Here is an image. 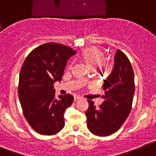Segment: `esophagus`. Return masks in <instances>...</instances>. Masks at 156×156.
<instances>
[{
  "mask_svg": "<svg viewBox=\"0 0 156 156\" xmlns=\"http://www.w3.org/2000/svg\"><path fill=\"white\" fill-rule=\"evenodd\" d=\"M82 99V97H81V96H80V95H76V96L75 97V101H78V100H79V99Z\"/></svg>",
  "mask_w": 156,
  "mask_h": 156,
  "instance_id": "34e87169",
  "label": "esophagus"
}]
</instances>
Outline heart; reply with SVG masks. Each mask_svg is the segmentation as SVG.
<instances>
[{"instance_id":"b5f03b06","label":"heart","mask_w":156,"mask_h":156,"mask_svg":"<svg viewBox=\"0 0 156 156\" xmlns=\"http://www.w3.org/2000/svg\"><path fill=\"white\" fill-rule=\"evenodd\" d=\"M81 57L90 68H95L98 67L102 71L107 68V63L102 61L104 55L99 49L95 47L85 49L81 53Z\"/></svg>"}]
</instances>
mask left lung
Returning a JSON list of instances; mask_svg holds the SVG:
<instances>
[{"instance_id":"left-lung-1","label":"left lung","mask_w":156,"mask_h":156,"mask_svg":"<svg viewBox=\"0 0 156 156\" xmlns=\"http://www.w3.org/2000/svg\"><path fill=\"white\" fill-rule=\"evenodd\" d=\"M134 75L127 56L117 50L114 56V67L104 80L102 96L104 101L99 106L88 100L85 112L87 127L95 135L106 137L120 129L129 116L134 93Z\"/></svg>"}]
</instances>
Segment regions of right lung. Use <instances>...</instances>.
Listing matches in <instances>:
<instances>
[{
  "mask_svg": "<svg viewBox=\"0 0 156 156\" xmlns=\"http://www.w3.org/2000/svg\"><path fill=\"white\" fill-rule=\"evenodd\" d=\"M71 47L48 43L35 48L21 68L19 97L29 125L43 135H53L64 127V113L72 104L73 95L55 97L54 84L61 81L68 58L75 54Z\"/></svg>",
  "mask_w": 156,
  "mask_h": 156,
  "instance_id": "1",
  "label": "right lung"
}]
</instances>
